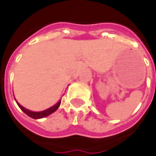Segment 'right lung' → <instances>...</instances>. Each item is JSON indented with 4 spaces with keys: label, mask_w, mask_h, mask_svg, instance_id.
<instances>
[{
    "label": "right lung",
    "mask_w": 156,
    "mask_h": 156,
    "mask_svg": "<svg viewBox=\"0 0 156 156\" xmlns=\"http://www.w3.org/2000/svg\"><path fill=\"white\" fill-rule=\"evenodd\" d=\"M17 103V102H16ZM17 105H18L19 108L22 109V111L25 113L26 115H27L29 117L32 118V119H41V118H44L46 116H48L49 115H51L52 114L53 112H55L57 109L58 108V107L60 106L61 105V100H59L58 102V104H56L55 105H53L52 107L51 108H48V109H46L44 111H41V112H32V111H30L28 109H27L25 108L24 107H22V105H19L18 103H17Z\"/></svg>",
    "instance_id": "add662e5"
}]
</instances>
